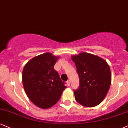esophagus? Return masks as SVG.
<instances>
[{"label": "esophagus", "instance_id": "1", "mask_svg": "<svg viewBox=\"0 0 128 128\" xmlns=\"http://www.w3.org/2000/svg\"><path fill=\"white\" fill-rule=\"evenodd\" d=\"M66 83H67V85H68V86H70V81H69V80H68V81H67Z\"/></svg>", "mask_w": 128, "mask_h": 128}]
</instances>
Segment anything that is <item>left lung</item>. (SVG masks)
Listing matches in <instances>:
<instances>
[{
  "mask_svg": "<svg viewBox=\"0 0 128 128\" xmlns=\"http://www.w3.org/2000/svg\"><path fill=\"white\" fill-rule=\"evenodd\" d=\"M80 78V87L74 91L75 100L84 106L98 105L108 94L112 81L110 66L100 57L82 52L72 55Z\"/></svg>",
  "mask_w": 128,
  "mask_h": 128,
  "instance_id": "obj_1",
  "label": "left lung"
}]
</instances>
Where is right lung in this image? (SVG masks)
Here are the masks:
<instances>
[{
    "label": "right lung",
    "instance_id": "add662e5",
    "mask_svg": "<svg viewBox=\"0 0 128 128\" xmlns=\"http://www.w3.org/2000/svg\"><path fill=\"white\" fill-rule=\"evenodd\" d=\"M59 58L47 52L33 58L24 67L22 78L25 92L33 104L43 109L56 104L66 88L54 69Z\"/></svg>",
    "mask_w": 128,
    "mask_h": 128
}]
</instances>
